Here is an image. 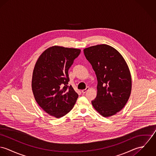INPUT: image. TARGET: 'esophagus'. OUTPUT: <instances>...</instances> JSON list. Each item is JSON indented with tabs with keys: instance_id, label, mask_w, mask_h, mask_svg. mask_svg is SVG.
Instances as JSON below:
<instances>
[{
	"instance_id": "esophagus-1",
	"label": "esophagus",
	"mask_w": 156,
	"mask_h": 156,
	"mask_svg": "<svg viewBox=\"0 0 156 156\" xmlns=\"http://www.w3.org/2000/svg\"><path fill=\"white\" fill-rule=\"evenodd\" d=\"M89 89V87H87V88L85 89H83V90H82V92L83 93V94H85V93H86L88 90Z\"/></svg>"
}]
</instances>
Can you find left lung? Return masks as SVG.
Wrapping results in <instances>:
<instances>
[{"label": "left lung", "mask_w": 156, "mask_h": 156, "mask_svg": "<svg viewBox=\"0 0 156 156\" xmlns=\"http://www.w3.org/2000/svg\"><path fill=\"white\" fill-rule=\"evenodd\" d=\"M83 51L98 81L97 97L92 105L103 116H113L122 109L129 99L132 90L129 68L120 53L109 45L91 46Z\"/></svg>", "instance_id": "1"}]
</instances>
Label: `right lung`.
<instances>
[{
	"instance_id": "add662e5",
	"label": "right lung",
	"mask_w": 156,
	"mask_h": 156,
	"mask_svg": "<svg viewBox=\"0 0 156 156\" xmlns=\"http://www.w3.org/2000/svg\"><path fill=\"white\" fill-rule=\"evenodd\" d=\"M80 50L55 45L44 51L33 71L32 89L38 105L56 118L70 111L78 94L68 87V69Z\"/></svg>"
}]
</instances>
